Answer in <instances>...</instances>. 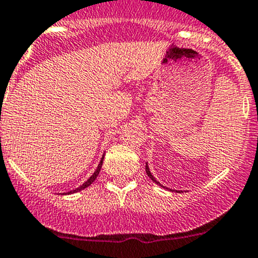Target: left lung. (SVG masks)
<instances>
[{"instance_id":"1","label":"left lung","mask_w":258,"mask_h":258,"mask_svg":"<svg viewBox=\"0 0 258 258\" xmlns=\"http://www.w3.org/2000/svg\"><path fill=\"white\" fill-rule=\"evenodd\" d=\"M145 172H147L148 177H149V178H150V179H152V180H153V182H155V183H157V184H160V183H159V182H157V180H155V178H154V177H153V175H152V173H150L149 168H148V164H147V165H145Z\"/></svg>"}]
</instances>
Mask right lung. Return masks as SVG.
<instances>
[{"label":"right lung","instance_id":"add662e5","mask_svg":"<svg viewBox=\"0 0 258 258\" xmlns=\"http://www.w3.org/2000/svg\"><path fill=\"white\" fill-rule=\"evenodd\" d=\"M103 159H104V157L101 158V160H100V163H99V165H98V168H96V170L95 172L93 173V175H91L90 178H89L88 180H86L85 183H84L83 185H80V187L79 188H76V189H73V190H70V192H68L66 193V195H70V193H76V192H80V190H83V189H85L86 187H89V185L91 184V183L94 182V180L96 179V177H98L99 175V172H100V169H101V165H103Z\"/></svg>","mask_w":258,"mask_h":258}]
</instances>
